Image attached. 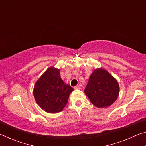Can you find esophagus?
<instances>
[{"instance_id": "1", "label": "esophagus", "mask_w": 146, "mask_h": 146, "mask_svg": "<svg viewBox=\"0 0 146 146\" xmlns=\"http://www.w3.org/2000/svg\"><path fill=\"white\" fill-rule=\"evenodd\" d=\"M74 89H75V90H80V86H75V87H74Z\"/></svg>"}]
</instances>
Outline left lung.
Instances as JSON below:
<instances>
[{"instance_id": "8db88e82", "label": "left lung", "mask_w": 146, "mask_h": 146, "mask_svg": "<svg viewBox=\"0 0 146 146\" xmlns=\"http://www.w3.org/2000/svg\"><path fill=\"white\" fill-rule=\"evenodd\" d=\"M84 92L97 108L108 107L115 102L119 94L116 79L103 69H97L91 74Z\"/></svg>"}]
</instances>
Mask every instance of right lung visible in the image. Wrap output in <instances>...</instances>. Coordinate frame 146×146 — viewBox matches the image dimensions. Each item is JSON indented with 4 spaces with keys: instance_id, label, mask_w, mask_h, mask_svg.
Returning <instances> with one entry per match:
<instances>
[{
    "instance_id": "right-lung-1",
    "label": "right lung",
    "mask_w": 146,
    "mask_h": 146,
    "mask_svg": "<svg viewBox=\"0 0 146 146\" xmlns=\"http://www.w3.org/2000/svg\"><path fill=\"white\" fill-rule=\"evenodd\" d=\"M73 89L60 78V70L49 68L35 85L33 95L38 106L47 113L62 111Z\"/></svg>"
}]
</instances>
